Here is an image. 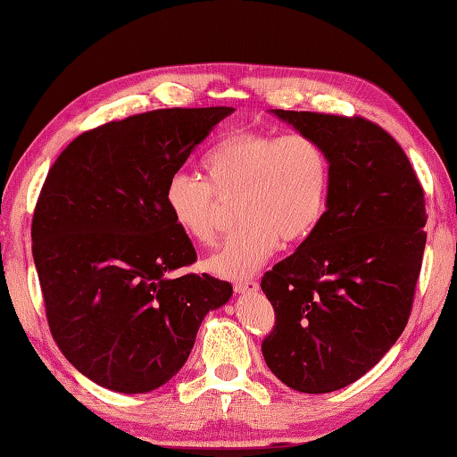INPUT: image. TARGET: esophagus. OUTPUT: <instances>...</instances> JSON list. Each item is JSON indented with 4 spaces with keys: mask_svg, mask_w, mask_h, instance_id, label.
<instances>
[{
    "mask_svg": "<svg viewBox=\"0 0 457 457\" xmlns=\"http://www.w3.org/2000/svg\"><path fill=\"white\" fill-rule=\"evenodd\" d=\"M234 287H236V293L245 295V293L257 291L259 285H257V281H253V279H241V281H237V283L234 285Z\"/></svg>",
    "mask_w": 457,
    "mask_h": 457,
    "instance_id": "esophagus-1",
    "label": "esophagus"
}]
</instances>
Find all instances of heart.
<instances>
[{
	"instance_id": "b5f03b06",
	"label": "heart",
	"mask_w": 457,
	"mask_h": 457,
	"mask_svg": "<svg viewBox=\"0 0 457 457\" xmlns=\"http://www.w3.org/2000/svg\"><path fill=\"white\" fill-rule=\"evenodd\" d=\"M205 180L176 172L164 186V205L176 228L195 244L216 231L218 195H237L244 226L221 241L205 267L226 279L255 273L281 245L307 239L323 221L330 192L325 148L307 134L245 130L221 138L202 160Z\"/></svg>"
}]
</instances>
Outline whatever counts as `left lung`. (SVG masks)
<instances>
[{
	"label": "left lung",
	"mask_w": 457,
	"mask_h": 457,
	"mask_svg": "<svg viewBox=\"0 0 457 457\" xmlns=\"http://www.w3.org/2000/svg\"><path fill=\"white\" fill-rule=\"evenodd\" d=\"M315 138L330 162L319 228L262 279L275 327L270 370L307 395L345 388L404 330L426 247V202L398 142L361 116L271 111Z\"/></svg>",
	"instance_id": "left-lung-1"
}]
</instances>
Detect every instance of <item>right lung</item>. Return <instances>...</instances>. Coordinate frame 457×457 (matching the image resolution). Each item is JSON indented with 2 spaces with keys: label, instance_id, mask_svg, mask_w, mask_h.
Here are the masks:
<instances>
[{
  "label": "right lung",
  "instance_id": "add662e5",
  "mask_svg": "<svg viewBox=\"0 0 457 457\" xmlns=\"http://www.w3.org/2000/svg\"><path fill=\"white\" fill-rule=\"evenodd\" d=\"M229 106L160 109L87 130L45 178L31 239L51 335L98 386L156 390L182 369L231 285L170 273L195 249L164 205L168 178Z\"/></svg>",
  "mask_w": 457,
  "mask_h": 457
}]
</instances>
